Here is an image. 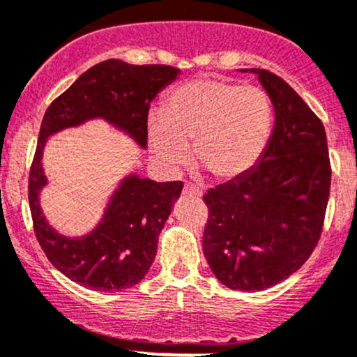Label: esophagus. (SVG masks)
I'll use <instances>...</instances> for the list:
<instances>
[{
    "mask_svg": "<svg viewBox=\"0 0 357 357\" xmlns=\"http://www.w3.org/2000/svg\"><path fill=\"white\" fill-rule=\"evenodd\" d=\"M183 195H186V197H195V198H200L202 197V190H198L195 185H185V188H183Z\"/></svg>",
    "mask_w": 357,
    "mask_h": 357,
    "instance_id": "obj_1",
    "label": "esophagus"
}]
</instances>
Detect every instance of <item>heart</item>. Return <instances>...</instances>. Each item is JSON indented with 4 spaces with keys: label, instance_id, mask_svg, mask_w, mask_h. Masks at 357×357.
Listing matches in <instances>:
<instances>
[{
    "label": "heart",
    "instance_id": "obj_1",
    "mask_svg": "<svg viewBox=\"0 0 357 357\" xmlns=\"http://www.w3.org/2000/svg\"><path fill=\"white\" fill-rule=\"evenodd\" d=\"M272 123V100L264 89L195 78L169 92L162 112L150 114L149 140L167 167L185 164L195 140L198 166L220 181H232L264 155Z\"/></svg>",
    "mask_w": 357,
    "mask_h": 357
}]
</instances>
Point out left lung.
I'll use <instances>...</instances> for the list:
<instances>
[{
	"instance_id": "8db88e82",
	"label": "left lung",
	"mask_w": 357,
	"mask_h": 357,
	"mask_svg": "<svg viewBox=\"0 0 357 357\" xmlns=\"http://www.w3.org/2000/svg\"><path fill=\"white\" fill-rule=\"evenodd\" d=\"M243 71L258 75L275 125L257 166L204 197V255L226 287L261 291L301 268L318 245L332 169L324 125L296 90L272 71Z\"/></svg>"
}]
</instances>
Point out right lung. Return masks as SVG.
Returning a JSON list of instances; mask_svg holds the SVG:
<instances>
[{
	"mask_svg": "<svg viewBox=\"0 0 357 357\" xmlns=\"http://www.w3.org/2000/svg\"><path fill=\"white\" fill-rule=\"evenodd\" d=\"M179 73L167 65L107 59L82 73L47 107L29 176L30 213L47 260L73 282L96 291H119L140 282L155 258L159 234L183 183H157L128 174L111 195L97 227L80 238H68L50 226L39 204L40 190L47 185L43 169L47 138L100 118L145 149L150 102Z\"/></svg>",
	"mask_w": 357,
	"mask_h": 357,
	"instance_id": "1",
	"label": "right lung"
}]
</instances>
